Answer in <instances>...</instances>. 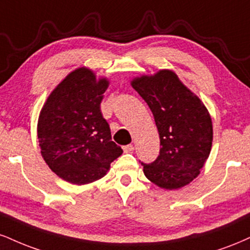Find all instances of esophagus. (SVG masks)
Listing matches in <instances>:
<instances>
[{
  "label": "esophagus",
  "mask_w": 250,
  "mask_h": 250,
  "mask_svg": "<svg viewBox=\"0 0 250 250\" xmlns=\"http://www.w3.org/2000/svg\"><path fill=\"white\" fill-rule=\"evenodd\" d=\"M123 151L127 152V154H129V152H133L134 151V146H133V144H128V146H123Z\"/></svg>",
  "instance_id": "34e87169"
}]
</instances>
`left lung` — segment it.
Returning a JSON list of instances; mask_svg holds the SVG:
<instances>
[{"label": "left lung", "mask_w": 250, "mask_h": 250, "mask_svg": "<svg viewBox=\"0 0 250 250\" xmlns=\"http://www.w3.org/2000/svg\"><path fill=\"white\" fill-rule=\"evenodd\" d=\"M131 86L148 104L157 125L161 150L144 164L146 177L167 190L183 188L203 169L212 148L213 125L208 110L170 70L135 78Z\"/></svg>", "instance_id": "left-lung-1"}]
</instances>
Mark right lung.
I'll return each instance as SVG.
<instances>
[{"label":"right lung","mask_w":250,"mask_h":250,"mask_svg":"<svg viewBox=\"0 0 250 250\" xmlns=\"http://www.w3.org/2000/svg\"><path fill=\"white\" fill-rule=\"evenodd\" d=\"M108 85L89 68H77L53 89L39 114L42 156L57 176L72 184L102 178L123 152L112 141L100 109Z\"/></svg>","instance_id":"add662e5"}]
</instances>
